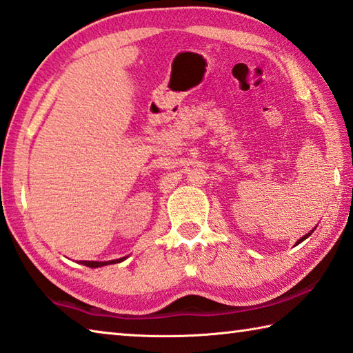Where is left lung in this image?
Returning <instances> with one entry per match:
<instances>
[{
	"label": "left lung",
	"mask_w": 353,
	"mask_h": 353,
	"mask_svg": "<svg viewBox=\"0 0 353 353\" xmlns=\"http://www.w3.org/2000/svg\"><path fill=\"white\" fill-rule=\"evenodd\" d=\"M313 232H315V228H313V230H312V232H310V233H309V234H305V236H304V238H301V239H299V241H298V242H296V243H299V242H303V241H304V239H307V238H309V236H310V234H312V233H313Z\"/></svg>",
	"instance_id": "1"
}]
</instances>
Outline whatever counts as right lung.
Segmentation results:
<instances>
[{
    "label": "right lung",
    "instance_id": "add662e5",
    "mask_svg": "<svg viewBox=\"0 0 353 353\" xmlns=\"http://www.w3.org/2000/svg\"><path fill=\"white\" fill-rule=\"evenodd\" d=\"M125 258H120V259H115V261H108V262H97V261H81L83 265L86 267H92V268H97V267H103L108 264H117V262H121Z\"/></svg>",
    "mask_w": 353,
    "mask_h": 353
}]
</instances>
